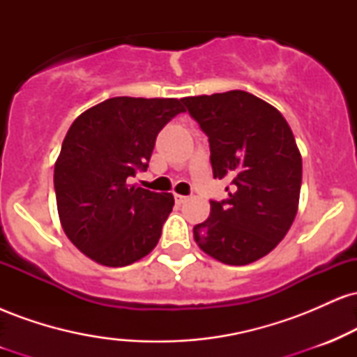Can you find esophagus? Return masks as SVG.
<instances>
[{
    "instance_id": "34e87169",
    "label": "esophagus",
    "mask_w": 357,
    "mask_h": 357,
    "mask_svg": "<svg viewBox=\"0 0 357 357\" xmlns=\"http://www.w3.org/2000/svg\"><path fill=\"white\" fill-rule=\"evenodd\" d=\"M174 199H176V203H178V204H181V203L186 202V196H183V195H178V192H174Z\"/></svg>"
}]
</instances>
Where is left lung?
<instances>
[{
    "instance_id": "left-lung-1",
    "label": "left lung",
    "mask_w": 357,
    "mask_h": 357,
    "mask_svg": "<svg viewBox=\"0 0 357 357\" xmlns=\"http://www.w3.org/2000/svg\"><path fill=\"white\" fill-rule=\"evenodd\" d=\"M210 142L213 178L230 179L228 198L211 199L210 218L192 228L204 253L247 265L280 243L297 215L302 158L275 107L243 90L184 97Z\"/></svg>"
}]
</instances>
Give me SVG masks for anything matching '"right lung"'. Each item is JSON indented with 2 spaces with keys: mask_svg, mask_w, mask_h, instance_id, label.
Returning a JSON list of instances; mask_svg holds the SVG:
<instances>
[{
  "mask_svg": "<svg viewBox=\"0 0 357 357\" xmlns=\"http://www.w3.org/2000/svg\"><path fill=\"white\" fill-rule=\"evenodd\" d=\"M184 112L178 99L114 97L73 121L55 165L56 208L70 241L97 264L126 267L158 245L171 192L134 188L155 137Z\"/></svg>",
  "mask_w": 357,
  "mask_h": 357,
  "instance_id": "add662e5",
  "label": "right lung"
}]
</instances>
